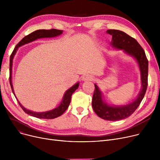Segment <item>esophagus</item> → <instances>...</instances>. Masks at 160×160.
<instances>
[{
    "mask_svg": "<svg viewBox=\"0 0 160 160\" xmlns=\"http://www.w3.org/2000/svg\"><path fill=\"white\" fill-rule=\"evenodd\" d=\"M93 77H92L91 75H89V74H88V75H85L83 76V77H82V80L83 81H89V80H93Z\"/></svg>",
    "mask_w": 160,
    "mask_h": 160,
    "instance_id": "34e87169",
    "label": "esophagus"
}]
</instances>
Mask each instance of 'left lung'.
Instances as JSON below:
<instances>
[{
    "mask_svg": "<svg viewBox=\"0 0 160 160\" xmlns=\"http://www.w3.org/2000/svg\"><path fill=\"white\" fill-rule=\"evenodd\" d=\"M112 36V45L135 58L139 64L141 74L142 89L138 98L130 104L122 106H111L105 104L102 99V93L95 84V91L92 99V106L95 113L100 118L107 121H119L130 116L139 106L143 98L148 86V61L143 48L137 40L124 32L117 30H108L106 32Z\"/></svg>",
    "mask_w": 160,
    "mask_h": 160,
    "instance_id": "8db88e82",
    "label": "left lung"
}]
</instances>
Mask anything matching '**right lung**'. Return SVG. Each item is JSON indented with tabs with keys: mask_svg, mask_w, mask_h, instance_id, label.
<instances>
[{
	"mask_svg": "<svg viewBox=\"0 0 160 160\" xmlns=\"http://www.w3.org/2000/svg\"><path fill=\"white\" fill-rule=\"evenodd\" d=\"M62 32H63V30H57V29L38 30H36L34 32H32L31 33L27 35V36H25L24 38H22L19 42L18 44L15 46V47L14 48L13 52L10 57V83L12 90L13 91L14 95H15V93H14L13 89V86L12 84V67L13 58L15 54L16 53V51H17V50H18V47H19L24 44L28 43H30V42L36 40L37 39H39V38H52V37L59 36V35L62 34ZM78 86H79V83H76L74 86H73L72 88H71L67 90L65 92V93L63 96V100H62V103L60 104V105L58 107L56 108L55 109H54V110L48 111V112L39 113V112H34L32 111H30V110H27V109L24 108L21 104V103L18 101H18L19 106L23 110V111L25 113H27V114H28L31 116L35 117H37V118H39V119H54L59 116L62 115L66 111L67 109L68 108L69 104L71 102V96H72V93L75 91V90L78 88Z\"/></svg>",
	"mask_w": 160,
	"mask_h": 160,
	"instance_id": "1",
	"label": "right lung"
}]
</instances>
